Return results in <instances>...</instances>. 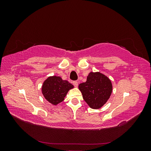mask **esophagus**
Here are the masks:
<instances>
[{
    "mask_svg": "<svg viewBox=\"0 0 151 151\" xmlns=\"http://www.w3.org/2000/svg\"><path fill=\"white\" fill-rule=\"evenodd\" d=\"M72 84L76 87V88H77V87L78 86V82H77V81H74L72 83Z\"/></svg>",
    "mask_w": 151,
    "mask_h": 151,
    "instance_id": "1",
    "label": "esophagus"
}]
</instances>
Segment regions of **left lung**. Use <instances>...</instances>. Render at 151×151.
<instances>
[{"mask_svg": "<svg viewBox=\"0 0 151 151\" xmlns=\"http://www.w3.org/2000/svg\"><path fill=\"white\" fill-rule=\"evenodd\" d=\"M79 89L91 108L99 109L110 98L113 86L106 76L99 72H91L86 82L79 85Z\"/></svg>", "mask_w": 151, "mask_h": 151, "instance_id": "8db88e82", "label": "left lung"}]
</instances>
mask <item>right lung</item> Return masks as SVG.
<instances>
[{
    "label": "right lung",
    "mask_w": 151,
    "mask_h": 151,
    "mask_svg": "<svg viewBox=\"0 0 151 151\" xmlns=\"http://www.w3.org/2000/svg\"><path fill=\"white\" fill-rule=\"evenodd\" d=\"M74 88V86L60 76H49L45 80L42 87L43 97L48 102L56 106L62 102L68 91Z\"/></svg>",
    "instance_id": "add662e5"
}]
</instances>
